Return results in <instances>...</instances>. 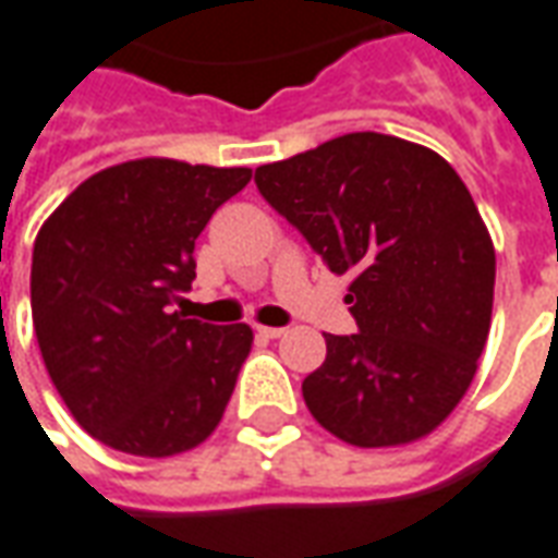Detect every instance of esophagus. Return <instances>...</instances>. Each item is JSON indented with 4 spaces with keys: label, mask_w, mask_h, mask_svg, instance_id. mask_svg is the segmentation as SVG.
I'll use <instances>...</instances> for the list:
<instances>
[{
    "label": "esophagus",
    "mask_w": 558,
    "mask_h": 558,
    "mask_svg": "<svg viewBox=\"0 0 558 558\" xmlns=\"http://www.w3.org/2000/svg\"><path fill=\"white\" fill-rule=\"evenodd\" d=\"M283 332L287 329H280V326H256V335H263V338H280Z\"/></svg>",
    "instance_id": "obj_1"
}]
</instances>
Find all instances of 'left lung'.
I'll use <instances>...</instances> for the list:
<instances>
[{
    "instance_id": "obj_1",
    "label": "left lung",
    "mask_w": 558,
    "mask_h": 558,
    "mask_svg": "<svg viewBox=\"0 0 558 558\" xmlns=\"http://www.w3.org/2000/svg\"><path fill=\"white\" fill-rule=\"evenodd\" d=\"M256 186L335 275L356 335H326L302 380L335 438L396 447L450 416L477 374L496 251L453 166L423 144L350 132L256 169Z\"/></svg>"
}]
</instances>
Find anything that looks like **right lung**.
<instances>
[{
  "label": "right lung",
  "mask_w": 558,
  "mask_h": 558,
  "mask_svg": "<svg viewBox=\"0 0 558 558\" xmlns=\"http://www.w3.org/2000/svg\"><path fill=\"white\" fill-rule=\"evenodd\" d=\"M251 169L130 159L50 214L33 247V323L50 380L84 432L120 453L193 450L211 435L251 326L171 311L196 280V239Z\"/></svg>",
  "instance_id": "add662e5"
}]
</instances>
